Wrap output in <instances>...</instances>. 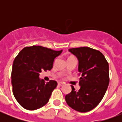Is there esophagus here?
Masks as SVG:
<instances>
[{"label":"esophagus","instance_id":"1","mask_svg":"<svg viewBox=\"0 0 122 122\" xmlns=\"http://www.w3.org/2000/svg\"><path fill=\"white\" fill-rule=\"evenodd\" d=\"M64 84L63 83V82H58V85L59 86H63V85Z\"/></svg>","mask_w":122,"mask_h":122}]
</instances>
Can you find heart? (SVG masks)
<instances>
[{"label": "heart", "mask_w": 122, "mask_h": 122, "mask_svg": "<svg viewBox=\"0 0 122 122\" xmlns=\"http://www.w3.org/2000/svg\"><path fill=\"white\" fill-rule=\"evenodd\" d=\"M70 57H69V58H70Z\"/></svg>", "instance_id": "b5f03b06"}]
</instances>
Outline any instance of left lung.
Segmentation results:
<instances>
[{
  "mask_svg": "<svg viewBox=\"0 0 122 122\" xmlns=\"http://www.w3.org/2000/svg\"><path fill=\"white\" fill-rule=\"evenodd\" d=\"M69 51L78 60L80 88L76 92L71 86V92L65 96V100L72 109L86 112L99 105L107 90L108 63L101 51L89 47L71 48Z\"/></svg>",
  "mask_w": 122,
  "mask_h": 122,
  "instance_id": "8db88e82",
  "label": "left lung"
}]
</instances>
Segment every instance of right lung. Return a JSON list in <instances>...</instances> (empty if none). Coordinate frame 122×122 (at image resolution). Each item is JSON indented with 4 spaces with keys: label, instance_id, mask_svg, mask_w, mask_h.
<instances>
[{
    "label": "right lung",
    "instance_id": "add662e5",
    "mask_svg": "<svg viewBox=\"0 0 122 122\" xmlns=\"http://www.w3.org/2000/svg\"><path fill=\"white\" fill-rule=\"evenodd\" d=\"M62 51L32 46L24 48L16 56L11 76L12 91L22 107L35 110L47 104L57 83L55 80L45 83L39 78L40 72L42 70L50 71L54 59Z\"/></svg>",
    "mask_w": 122,
    "mask_h": 122
}]
</instances>
